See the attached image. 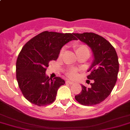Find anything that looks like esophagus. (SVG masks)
<instances>
[{"label":"esophagus","mask_w":130,"mask_h":130,"mask_svg":"<svg viewBox=\"0 0 130 130\" xmlns=\"http://www.w3.org/2000/svg\"><path fill=\"white\" fill-rule=\"evenodd\" d=\"M66 83H67V84H74V82L70 81V80H67Z\"/></svg>","instance_id":"obj_1"}]
</instances>
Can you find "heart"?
<instances>
[{
  "label": "heart",
  "instance_id": "obj_1",
  "mask_svg": "<svg viewBox=\"0 0 130 130\" xmlns=\"http://www.w3.org/2000/svg\"><path fill=\"white\" fill-rule=\"evenodd\" d=\"M75 52L76 53H77L79 51H83V50H88V48L87 47V46H86L85 45H83V44H77L75 46ZM89 51V50H88ZM64 51V49L63 48L62 50H61L60 51V55L63 53ZM69 77L71 78H75L77 75V72L74 70H69L67 73Z\"/></svg>",
  "mask_w": 130,
  "mask_h": 130
}]
</instances>
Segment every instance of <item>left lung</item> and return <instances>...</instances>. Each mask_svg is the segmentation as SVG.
Segmentation results:
<instances>
[{
  "mask_svg": "<svg viewBox=\"0 0 130 130\" xmlns=\"http://www.w3.org/2000/svg\"><path fill=\"white\" fill-rule=\"evenodd\" d=\"M86 44L93 51L94 60L88 70L87 76L93 80L91 88L82 85V91L75 96L79 104L86 106L99 104L107 99L112 91L118 79L119 61L118 55L111 44L105 38L91 32L74 34Z\"/></svg>",
  "mask_w": 130,
  "mask_h": 130,
  "instance_id": "obj_1",
  "label": "left lung"
}]
</instances>
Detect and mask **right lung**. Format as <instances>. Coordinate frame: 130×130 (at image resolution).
I'll return each instance as SVG.
<instances>
[{"label":"right lung","mask_w":130,"mask_h":130,"mask_svg":"<svg viewBox=\"0 0 130 130\" xmlns=\"http://www.w3.org/2000/svg\"><path fill=\"white\" fill-rule=\"evenodd\" d=\"M77 40L73 34L45 31L26 42L16 61V79L22 94L31 104L38 106L55 101L58 88L65 80L46 75L49 63L56 60L60 50L67 43Z\"/></svg>","instance_id":"1"}]
</instances>
